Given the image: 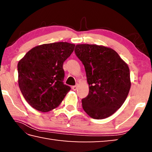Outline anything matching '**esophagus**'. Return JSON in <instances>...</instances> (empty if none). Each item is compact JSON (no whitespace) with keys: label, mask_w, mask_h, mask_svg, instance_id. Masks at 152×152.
I'll return each mask as SVG.
<instances>
[{"label":"esophagus","mask_w":152,"mask_h":152,"mask_svg":"<svg viewBox=\"0 0 152 152\" xmlns=\"http://www.w3.org/2000/svg\"><path fill=\"white\" fill-rule=\"evenodd\" d=\"M72 88L73 91H76L77 88H78V85H75V86H73L72 87Z\"/></svg>","instance_id":"obj_1"}]
</instances>
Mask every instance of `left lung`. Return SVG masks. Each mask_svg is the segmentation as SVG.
Returning <instances> with one entry per match:
<instances>
[{"mask_svg": "<svg viewBox=\"0 0 152 152\" xmlns=\"http://www.w3.org/2000/svg\"><path fill=\"white\" fill-rule=\"evenodd\" d=\"M75 53L84 64L89 93L82 100L90 117H110L124 103L131 88L129 68L113 49L96 44H78Z\"/></svg>", "mask_w": 152, "mask_h": 152, "instance_id": "left-lung-1", "label": "left lung"}]
</instances>
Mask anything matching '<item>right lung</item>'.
Returning <instances> with one entry per match:
<instances>
[{"label": "right lung", "instance_id": "obj_1", "mask_svg": "<svg viewBox=\"0 0 152 152\" xmlns=\"http://www.w3.org/2000/svg\"><path fill=\"white\" fill-rule=\"evenodd\" d=\"M75 45L45 43L32 48L17 65L20 92L31 106L41 112L58 107L71 89L64 84L63 64Z\"/></svg>", "mask_w": 152, "mask_h": 152}]
</instances>
